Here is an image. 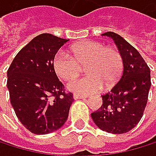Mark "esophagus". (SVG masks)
Here are the masks:
<instances>
[{
    "label": "esophagus",
    "instance_id": "34e87169",
    "mask_svg": "<svg viewBox=\"0 0 156 156\" xmlns=\"http://www.w3.org/2000/svg\"><path fill=\"white\" fill-rule=\"evenodd\" d=\"M73 97H74V99H75V100H77V99L86 98L87 96H85V95H81V94H75L73 95Z\"/></svg>",
    "mask_w": 156,
    "mask_h": 156
}]
</instances>
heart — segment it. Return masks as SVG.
Wrapping results in <instances>:
<instances>
[{"label": "heart", "mask_w": 156, "mask_h": 156, "mask_svg": "<svg viewBox=\"0 0 156 156\" xmlns=\"http://www.w3.org/2000/svg\"><path fill=\"white\" fill-rule=\"evenodd\" d=\"M71 55L63 51L57 52L53 59V69L64 81H71L80 76L82 66L86 76L70 82V91L88 94L115 85L122 73L123 59L118 48L105 47L96 41H83L70 48Z\"/></svg>", "instance_id": "obj_1"}]
</instances>
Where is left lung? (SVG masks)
I'll list each match as a JSON object with an SVG mask.
<instances>
[{"label": "left lung", "instance_id": "obj_1", "mask_svg": "<svg viewBox=\"0 0 156 156\" xmlns=\"http://www.w3.org/2000/svg\"><path fill=\"white\" fill-rule=\"evenodd\" d=\"M103 35L115 41L122 55L123 71L110 92L102 95L103 104L91 116L103 131L124 134L133 129L143 116L151 88V74L140 52L126 40L113 32Z\"/></svg>", "mask_w": 156, "mask_h": 156}]
</instances>
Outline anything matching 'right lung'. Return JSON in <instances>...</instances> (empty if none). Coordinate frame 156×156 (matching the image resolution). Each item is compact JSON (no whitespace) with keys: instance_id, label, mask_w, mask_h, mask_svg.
<instances>
[{"instance_id":"1","label":"right lung","mask_w":156,"mask_h":156,"mask_svg":"<svg viewBox=\"0 0 156 156\" xmlns=\"http://www.w3.org/2000/svg\"><path fill=\"white\" fill-rule=\"evenodd\" d=\"M67 39L42 34L22 48L7 70V88L16 117L34 134L61 128L68 118L73 94L53 69V59Z\"/></svg>"}]
</instances>
